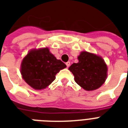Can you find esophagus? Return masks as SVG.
<instances>
[{
  "label": "esophagus",
  "instance_id": "1",
  "mask_svg": "<svg viewBox=\"0 0 128 128\" xmlns=\"http://www.w3.org/2000/svg\"><path fill=\"white\" fill-rule=\"evenodd\" d=\"M66 66H67V67H69V66H70V62H67L66 63Z\"/></svg>",
  "mask_w": 128,
  "mask_h": 128
}]
</instances>
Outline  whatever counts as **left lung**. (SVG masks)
<instances>
[{
	"mask_svg": "<svg viewBox=\"0 0 128 128\" xmlns=\"http://www.w3.org/2000/svg\"><path fill=\"white\" fill-rule=\"evenodd\" d=\"M78 58L79 62L69 68L75 82L88 91L98 89L107 77V66L104 60L100 56L87 52H81Z\"/></svg>",
	"mask_w": 128,
	"mask_h": 128,
	"instance_id": "obj_1",
	"label": "left lung"
}]
</instances>
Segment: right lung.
Masks as SVG:
<instances>
[{
  "mask_svg": "<svg viewBox=\"0 0 128 128\" xmlns=\"http://www.w3.org/2000/svg\"><path fill=\"white\" fill-rule=\"evenodd\" d=\"M66 67L57 60L48 48L32 50L21 64V74L25 82L34 89L46 88L56 78V74Z\"/></svg>",
  "mask_w": 128,
  "mask_h": 128,
  "instance_id": "1",
  "label": "right lung"
}]
</instances>
